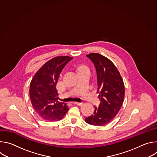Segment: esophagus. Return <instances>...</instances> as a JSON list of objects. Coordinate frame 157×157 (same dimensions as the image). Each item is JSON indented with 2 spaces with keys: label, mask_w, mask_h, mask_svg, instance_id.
<instances>
[{
  "label": "esophagus",
  "mask_w": 157,
  "mask_h": 157,
  "mask_svg": "<svg viewBox=\"0 0 157 157\" xmlns=\"http://www.w3.org/2000/svg\"><path fill=\"white\" fill-rule=\"evenodd\" d=\"M73 104L78 105H82L83 104L82 102H73Z\"/></svg>",
  "instance_id": "esophagus-1"
}]
</instances>
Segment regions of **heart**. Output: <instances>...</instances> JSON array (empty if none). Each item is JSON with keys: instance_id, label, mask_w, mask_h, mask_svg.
<instances>
[{"instance_id": "heart-1", "label": "heart", "mask_w": 157, "mask_h": 157, "mask_svg": "<svg viewBox=\"0 0 157 157\" xmlns=\"http://www.w3.org/2000/svg\"><path fill=\"white\" fill-rule=\"evenodd\" d=\"M86 68V67H85V66H82L81 68Z\"/></svg>"}]
</instances>
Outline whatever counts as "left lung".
<instances>
[{
    "label": "left lung",
    "mask_w": 157,
    "mask_h": 157,
    "mask_svg": "<svg viewBox=\"0 0 157 157\" xmlns=\"http://www.w3.org/2000/svg\"><path fill=\"white\" fill-rule=\"evenodd\" d=\"M96 69L98 91L101 104L95 107L93 115L85 118L90 125L104 126L113 121L123 104L125 87L122 78L115 64L104 56L92 53L86 55Z\"/></svg>",
    "instance_id": "8db88e82"
}]
</instances>
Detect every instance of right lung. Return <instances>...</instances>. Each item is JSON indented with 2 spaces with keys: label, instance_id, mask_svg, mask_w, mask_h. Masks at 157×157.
Returning <instances> with one entry per match:
<instances>
[{
  "label": "right lung",
  "instance_id": "add662e5",
  "mask_svg": "<svg viewBox=\"0 0 157 157\" xmlns=\"http://www.w3.org/2000/svg\"><path fill=\"white\" fill-rule=\"evenodd\" d=\"M73 59L56 56L44 63L35 74L30 85L32 104L38 116L47 121H59L68 111L66 103L58 101L56 84L65 65Z\"/></svg>",
  "mask_w": 157,
  "mask_h": 157
}]
</instances>
